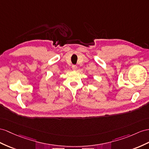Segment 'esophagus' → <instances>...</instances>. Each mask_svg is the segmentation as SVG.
Wrapping results in <instances>:
<instances>
[{
	"instance_id": "1",
	"label": "esophagus",
	"mask_w": 149,
	"mask_h": 149,
	"mask_svg": "<svg viewBox=\"0 0 149 149\" xmlns=\"http://www.w3.org/2000/svg\"><path fill=\"white\" fill-rule=\"evenodd\" d=\"M72 69H73V70H76L77 69V65H72Z\"/></svg>"
}]
</instances>
